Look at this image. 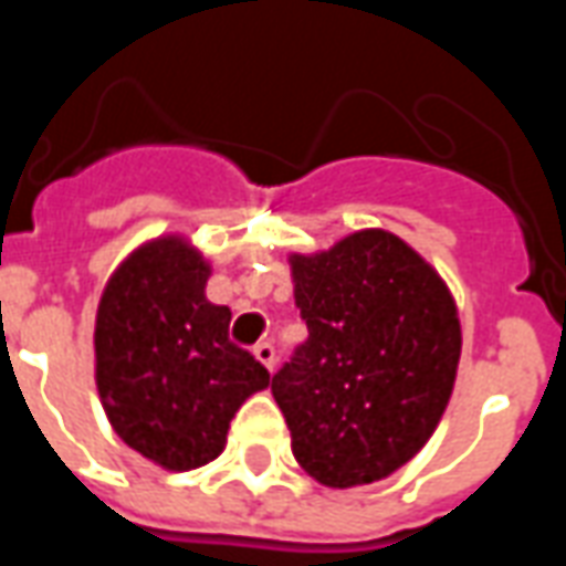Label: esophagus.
<instances>
[{
	"instance_id": "esophagus-1",
	"label": "esophagus",
	"mask_w": 566,
	"mask_h": 566,
	"mask_svg": "<svg viewBox=\"0 0 566 566\" xmlns=\"http://www.w3.org/2000/svg\"><path fill=\"white\" fill-rule=\"evenodd\" d=\"M254 357H258L260 364H263L266 369H275V360H279V357H275V345L272 343L254 345Z\"/></svg>"
}]
</instances>
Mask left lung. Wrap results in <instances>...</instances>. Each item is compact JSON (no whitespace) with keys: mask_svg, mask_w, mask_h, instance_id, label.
Listing matches in <instances>:
<instances>
[{"mask_svg":"<svg viewBox=\"0 0 566 566\" xmlns=\"http://www.w3.org/2000/svg\"><path fill=\"white\" fill-rule=\"evenodd\" d=\"M308 339L272 376L296 463L327 488L388 479L449 406L461 321L449 284L388 230L291 254Z\"/></svg>","mask_w":566,"mask_h":566,"instance_id":"left-lung-1","label":"left lung"}]
</instances>
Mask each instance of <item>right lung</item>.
Returning <instances> with one entry per match:
<instances>
[{"instance_id":"obj_1","label":"right lung","mask_w":566,"mask_h":566,"mask_svg":"<svg viewBox=\"0 0 566 566\" xmlns=\"http://www.w3.org/2000/svg\"><path fill=\"white\" fill-rule=\"evenodd\" d=\"M211 266L185 235L139 245L96 308V391L115 433L163 470L214 461L266 367L230 343V308L206 296Z\"/></svg>"}]
</instances>
